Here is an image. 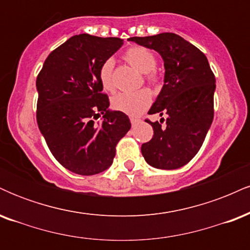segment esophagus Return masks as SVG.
<instances>
[{
	"instance_id": "esophagus-1",
	"label": "esophagus",
	"mask_w": 250,
	"mask_h": 250,
	"mask_svg": "<svg viewBox=\"0 0 250 250\" xmlns=\"http://www.w3.org/2000/svg\"><path fill=\"white\" fill-rule=\"evenodd\" d=\"M129 119H130V122H131V125H135V123H136L137 121H139V117H136V116H130L129 117Z\"/></svg>"
}]
</instances>
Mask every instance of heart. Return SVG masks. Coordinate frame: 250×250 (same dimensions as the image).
I'll list each match as a JSON object with an SVG mask.
<instances>
[{"instance_id":"heart-1","label":"heart","mask_w":250,"mask_h":250,"mask_svg":"<svg viewBox=\"0 0 250 250\" xmlns=\"http://www.w3.org/2000/svg\"><path fill=\"white\" fill-rule=\"evenodd\" d=\"M125 59L131 67L140 73L146 74V80L149 83L156 82V59L150 50L143 47H133L125 54ZM114 60L108 59L102 63L99 69V79L102 88L107 91L114 90ZM151 103V95L148 90H139L134 93H119L111 99V105L116 110L128 114L139 115L149 107Z\"/></svg>"}]
</instances>
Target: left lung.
<instances>
[{
	"label": "left lung",
	"instance_id": "obj_1",
	"mask_svg": "<svg viewBox=\"0 0 250 250\" xmlns=\"http://www.w3.org/2000/svg\"><path fill=\"white\" fill-rule=\"evenodd\" d=\"M160 54L165 63V84L148 114L161 119L149 125L154 136L143 143L146 162L157 169L183 167L200 150L214 117L215 76L207 57L195 45L173 33L130 37ZM165 121L166 125L161 123Z\"/></svg>",
	"mask_w": 250,
	"mask_h": 250
}]
</instances>
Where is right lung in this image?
Masks as SVG:
<instances>
[{
	"instance_id": "add662e5",
	"label": "right lung",
	"mask_w": 250,
	"mask_h": 250,
	"mask_svg": "<svg viewBox=\"0 0 250 250\" xmlns=\"http://www.w3.org/2000/svg\"><path fill=\"white\" fill-rule=\"evenodd\" d=\"M122 44L117 37L75 35L51 51L37 76L39 129L54 157L75 174L110 167L117 142L131 127L125 113L109 109L99 79L102 63Z\"/></svg>"
}]
</instances>
